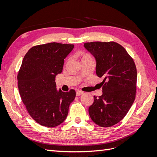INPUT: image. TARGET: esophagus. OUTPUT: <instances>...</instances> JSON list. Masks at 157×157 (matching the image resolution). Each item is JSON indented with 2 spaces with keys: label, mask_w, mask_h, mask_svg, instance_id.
I'll list each match as a JSON object with an SVG mask.
<instances>
[{
  "label": "esophagus",
  "mask_w": 157,
  "mask_h": 157,
  "mask_svg": "<svg viewBox=\"0 0 157 157\" xmlns=\"http://www.w3.org/2000/svg\"><path fill=\"white\" fill-rule=\"evenodd\" d=\"M83 93L84 92L80 91V90H77V91L76 92V95H77V96H80V95H82Z\"/></svg>",
  "instance_id": "1"
}]
</instances>
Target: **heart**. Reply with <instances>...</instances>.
Returning <instances> with one entry per match:
<instances>
[{
    "label": "heart",
    "instance_id": "obj_1",
    "mask_svg": "<svg viewBox=\"0 0 157 157\" xmlns=\"http://www.w3.org/2000/svg\"><path fill=\"white\" fill-rule=\"evenodd\" d=\"M87 57H90V56H88V54H84V55L83 56V57H82V58H87Z\"/></svg>",
    "mask_w": 157,
    "mask_h": 157
}]
</instances>
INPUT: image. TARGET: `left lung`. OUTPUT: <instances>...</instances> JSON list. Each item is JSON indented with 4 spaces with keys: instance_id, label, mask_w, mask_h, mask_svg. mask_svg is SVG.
Returning <instances> with one entry per match:
<instances>
[{
    "instance_id": "left-lung-1",
    "label": "left lung",
    "mask_w": 157,
    "mask_h": 157,
    "mask_svg": "<svg viewBox=\"0 0 157 157\" xmlns=\"http://www.w3.org/2000/svg\"><path fill=\"white\" fill-rule=\"evenodd\" d=\"M96 59V73L103 78L101 96H94L89 115L99 126L110 127L123 119L136 98L137 70L134 60L115 42H86Z\"/></svg>"
}]
</instances>
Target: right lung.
I'll list each match as a JSON object with an SVG mask.
<instances>
[{
    "label": "right lung",
    "mask_w": 157,
    "mask_h": 157,
    "mask_svg": "<svg viewBox=\"0 0 157 157\" xmlns=\"http://www.w3.org/2000/svg\"><path fill=\"white\" fill-rule=\"evenodd\" d=\"M73 44L50 42L32 47L25 55L17 74L18 89L30 116L39 124H61L76 96L74 90H57L56 76L62 72L64 59Z\"/></svg>",
    "instance_id": "obj_1"
}]
</instances>
